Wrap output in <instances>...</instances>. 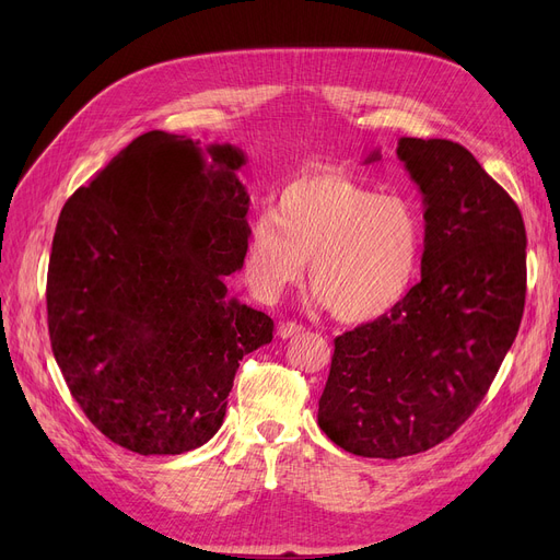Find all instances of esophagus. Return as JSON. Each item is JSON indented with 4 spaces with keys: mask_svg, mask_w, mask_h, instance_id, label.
<instances>
[{
    "mask_svg": "<svg viewBox=\"0 0 560 560\" xmlns=\"http://www.w3.org/2000/svg\"><path fill=\"white\" fill-rule=\"evenodd\" d=\"M302 331H304V327L298 325V322H281V325H279V336L281 338H292V336H298Z\"/></svg>",
    "mask_w": 560,
    "mask_h": 560,
    "instance_id": "esophagus-1",
    "label": "esophagus"
}]
</instances>
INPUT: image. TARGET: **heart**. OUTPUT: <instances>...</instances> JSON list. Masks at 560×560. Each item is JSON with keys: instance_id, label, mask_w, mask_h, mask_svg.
<instances>
[{"instance_id": "1", "label": "heart", "mask_w": 560, "mask_h": 560, "mask_svg": "<svg viewBox=\"0 0 560 560\" xmlns=\"http://www.w3.org/2000/svg\"><path fill=\"white\" fill-rule=\"evenodd\" d=\"M422 241V220L404 197L311 172L288 182L272 211L249 224L241 275L260 302H277L311 260L313 300L345 322H370L408 295Z\"/></svg>"}]
</instances>
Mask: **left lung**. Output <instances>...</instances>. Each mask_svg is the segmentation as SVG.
<instances>
[{"instance_id":"8db88e82","label":"left lung","mask_w":560,"mask_h":560,"mask_svg":"<svg viewBox=\"0 0 560 560\" xmlns=\"http://www.w3.org/2000/svg\"><path fill=\"white\" fill-rule=\"evenodd\" d=\"M397 156L422 192V281L334 340L317 408L319 429L368 458L427 452L475 413L526 295V231L509 192L452 140L399 138Z\"/></svg>"}]
</instances>
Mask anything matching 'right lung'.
Segmentation results:
<instances>
[{
    "mask_svg": "<svg viewBox=\"0 0 560 560\" xmlns=\"http://www.w3.org/2000/svg\"><path fill=\"white\" fill-rule=\"evenodd\" d=\"M245 154L147 131L58 218L47 325L83 413L115 445L184 454L218 433L243 357L275 322L226 295L241 270Z\"/></svg>",
    "mask_w": 560,
    "mask_h": 560,
    "instance_id": "1",
    "label": "right lung"
}]
</instances>
